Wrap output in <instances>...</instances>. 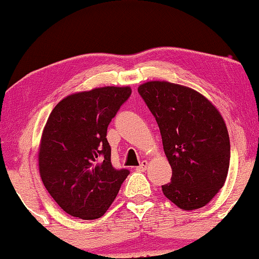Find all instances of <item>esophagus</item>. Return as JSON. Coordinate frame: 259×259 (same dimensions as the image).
Wrapping results in <instances>:
<instances>
[{
  "instance_id": "esophagus-1",
  "label": "esophagus",
  "mask_w": 259,
  "mask_h": 259,
  "mask_svg": "<svg viewBox=\"0 0 259 259\" xmlns=\"http://www.w3.org/2000/svg\"><path fill=\"white\" fill-rule=\"evenodd\" d=\"M147 166H148V161H147V160H144V161H141V164H140L139 166H138L137 169H138V171L144 172L145 169L147 168Z\"/></svg>"
}]
</instances>
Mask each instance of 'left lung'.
Segmentation results:
<instances>
[{
  "label": "left lung",
  "instance_id": "left-lung-1",
  "mask_svg": "<svg viewBox=\"0 0 259 259\" xmlns=\"http://www.w3.org/2000/svg\"><path fill=\"white\" fill-rule=\"evenodd\" d=\"M138 92L160 130L172 167L165 197L182 210L210 203L224 186L230 165V138L217 108L192 88L167 81H148Z\"/></svg>",
  "mask_w": 259,
  "mask_h": 259
}]
</instances>
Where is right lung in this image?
I'll return each mask as SVG.
<instances>
[{
  "mask_svg": "<svg viewBox=\"0 0 259 259\" xmlns=\"http://www.w3.org/2000/svg\"><path fill=\"white\" fill-rule=\"evenodd\" d=\"M131 87L107 86L62 99L42 132L38 169L42 183L66 213L84 221L105 214L114 201L126 168L111 162L107 127Z\"/></svg>",
  "mask_w": 259,
  "mask_h": 259,
  "instance_id": "right-lung-1",
  "label": "right lung"
}]
</instances>
